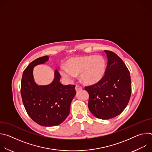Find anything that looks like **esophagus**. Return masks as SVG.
Masks as SVG:
<instances>
[{
  "mask_svg": "<svg viewBox=\"0 0 152 152\" xmlns=\"http://www.w3.org/2000/svg\"><path fill=\"white\" fill-rule=\"evenodd\" d=\"M75 89H76V91H79V90H80L82 89V87L81 86H79L78 85H76V87H75Z\"/></svg>",
  "mask_w": 152,
  "mask_h": 152,
  "instance_id": "obj_1",
  "label": "esophagus"
}]
</instances>
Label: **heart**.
<instances>
[{
	"label": "heart",
	"mask_w": 152,
	"mask_h": 152,
	"mask_svg": "<svg viewBox=\"0 0 152 152\" xmlns=\"http://www.w3.org/2000/svg\"><path fill=\"white\" fill-rule=\"evenodd\" d=\"M106 69L105 58L100 55L69 58L66 66L60 67L61 75L68 81H72L80 73V79L84 83L93 85L104 76Z\"/></svg>",
	"instance_id": "1"
}]
</instances>
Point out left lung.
Masks as SVG:
<instances>
[{
    "label": "left lung",
    "mask_w": 152,
    "mask_h": 152,
    "mask_svg": "<svg viewBox=\"0 0 152 152\" xmlns=\"http://www.w3.org/2000/svg\"><path fill=\"white\" fill-rule=\"evenodd\" d=\"M107 58L106 72L97 83L85 86L88 108L97 118L107 120L120 114L131 95V79L126 64L115 53L104 51Z\"/></svg>",
    "instance_id": "1"
}]
</instances>
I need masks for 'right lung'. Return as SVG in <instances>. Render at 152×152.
<instances>
[{"label": "right lung", "mask_w": 152, "mask_h": 152, "mask_svg": "<svg viewBox=\"0 0 152 152\" xmlns=\"http://www.w3.org/2000/svg\"><path fill=\"white\" fill-rule=\"evenodd\" d=\"M48 56L38 58L24 70L21 81V96L29 116L43 126H54L62 123L70 111V104L76 95L75 85H64L59 82L61 75L55 71L53 82L48 85H38L34 81V67L45 64Z\"/></svg>", "instance_id": "add662e5"}]
</instances>
